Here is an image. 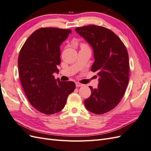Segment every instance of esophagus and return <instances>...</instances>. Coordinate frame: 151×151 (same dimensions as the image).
I'll return each mask as SVG.
<instances>
[{
  "mask_svg": "<svg viewBox=\"0 0 151 151\" xmlns=\"http://www.w3.org/2000/svg\"><path fill=\"white\" fill-rule=\"evenodd\" d=\"M76 85L77 88H79V87H81V86H83V84L79 83H76Z\"/></svg>",
  "mask_w": 151,
  "mask_h": 151,
  "instance_id": "1",
  "label": "esophagus"
}]
</instances>
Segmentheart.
Segmentation results:
<instances>
[{
    "label": "heart",
    "instance_id": "obj_1",
    "mask_svg": "<svg viewBox=\"0 0 151 151\" xmlns=\"http://www.w3.org/2000/svg\"><path fill=\"white\" fill-rule=\"evenodd\" d=\"M81 47H86V45H83H83H81Z\"/></svg>",
    "mask_w": 151,
    "mask_h": 151
}]
</instances>
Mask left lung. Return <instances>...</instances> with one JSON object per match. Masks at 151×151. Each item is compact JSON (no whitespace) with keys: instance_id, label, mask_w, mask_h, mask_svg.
Returning a JSON list of instances; mask_svg holds the SVG:
<instances>
[{"instance_id":"1","label":"left lung","mask_w":151,"mask_h":151,"mask_svg":"<svg viewBox=\"0 0 151 151\" xmlns=\"http://www.w3.org/2000/svg\"><path fill=\"white\" fill-rule=\"evenodd\" d=\"M76 32L92 47L94 62L91 71L97 72V88L89 86L91 95L84 105L91 113L101 115L115 108L125 94L129 81V58L122 41L103 26L78 27Z\"/></svg>"}]
</instances>
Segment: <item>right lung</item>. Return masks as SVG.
<instances>
[{
    "instance_id": "obj_1",
    "label": "right lung",
    "mask_w": 151,
    "mask_h": 151,
    "mask_svg": "<svg viewBox=\"0 0 151 151\" xmlns=\"http://www.w3.org/2000/svg\"><path fill=\"white\" fill-rule=\"evenodd\" d=\"M71 33L70 29L40 28L20 50L18 72L22 88L32 106L46 115L60 111L76 89L73 81L62 82L53 76L59 72L60 45Z\"/></svg>"
}]
</instances>
